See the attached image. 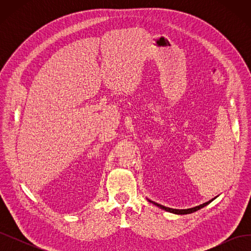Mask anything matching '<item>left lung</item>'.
Here are the masks:
<instances>
[{
	"mask_svg": "<svg viewBox=\"0 0 251 251\" xmlns=\"http://www.w3.org/2000/svg\"><path fill=\"white\" fill-rule=\"evenodd\" d=\"M216 198H217V197H215L214 199H211V200H209V201H207V202H205V203H203V204L198 205V206H195V207H192V208H186V209H176V208L166 207V206H163V205L158 204V203H156V202H154V201H151V200H150V199H148V198H147V199H148V201L151 202V204L156 205L157 207H159L160 209H163V210H165V211H168V212H172V214H175V215H188V214H193V212H195V211H197V210H199V209L203 208L204 206H206L207 204H209L211 201H214Z\"/></svg>",
	"mask_w": 251,
	"mask_h": 251,
	"instance_id": "8db88e82",
	"label": "left lung"
}]
</instances>
